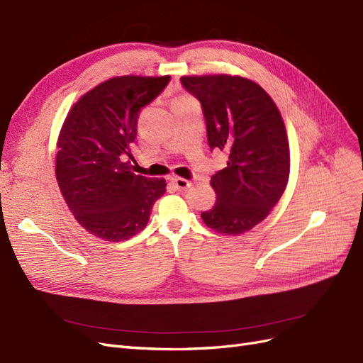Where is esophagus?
<instances>
[{
  "instance_id": "34e87169",
  "label": "esophagus",
  "mask_w": 363,
  "mask_h": 363,
  "mask_svg": "<svg viewBox=\"0 0 363 363\" xmlns=\"http://www.w3.org/2000/svg\"><path fill=\"white\" fill-rule=\"evenodd\" d=\"M172 182L174 184V186H177L178 190H181V191H186L191 186V181H189V179H184V178H173L172 179Z\"/></svg>"
}]
</instances>
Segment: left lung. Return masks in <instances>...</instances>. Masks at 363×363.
Here are the masks:
<instances>
[{"instance_id":"8db88e82","label":"left lung","mask_w":363,"mask_h":363,"mask_svg":"<svg viewBox=\"0 0 363 363\" xmlns=\"http://www.w3.org/2000/svg\"><path fill=\"white\" fill-rule=\"evenodd\" d=\"M202 104L208 145L229 155L211 177L217 202L202 213L211 229L238 235L270 214L289 178V145L282 116L270 95L238 75L182 77Z\"/></svg>"}]
</instances>
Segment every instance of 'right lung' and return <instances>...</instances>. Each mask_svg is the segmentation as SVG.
<instances>
[{
    "label": "right lung",
    "mask_w": 363,
    "mask_h": 363,
    "mask_svg": "<svg viewBox=\"0 0 363 363\" xmlns=\"http://www.w3.org/2000/svg\"><path fill=\"white\" fill-rule=\"evenodd\" d=\"M170 77L125 75L104 81L69 110L57 142L55 178L75 220L91 235L123 241L147 225L166 181L131 172L130 145L140 110Z\"/></svg>",
    "instance_id": "obj_1"
}]
</instances>
